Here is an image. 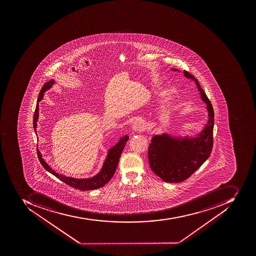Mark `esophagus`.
Masks as SVG:
<instances>
[{"label":"esophagus","instance_id":"esophagus-1","mask_svg":"<svg viewBox=\"0 0 256 256\" xmlns=\"http://www.w3.org/2000/svg\"><path fill=\"white\" fill-rule=\"evenodd\" d=\"M144 128V123L140 120H136L133 122L132 124V129L136 132L138 130H142Z\"/></svg>","mask_w":256,"mask_h":256}]
</instances>
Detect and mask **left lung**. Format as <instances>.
<instances>
[{
    "mask_svg": "<svg viewBox=\"0 0 256 256\" xmlns=\"http://www.w3.org/2000/svg\"><path fill=\"white\" fill-rule=\"evenodd\" d=\"M186 78L195 80L203 101L207 104L209 120L198 138L174 140L166 134L152 137L148 148L150 166L166 182H180L190 178L209 158L213 147L214 110L199 82L185 70Z\"/></svg>",
    "mask_w": 256,
    "mask_h": 256,
    "instance_id": "1",
    "label": "left lung"
}]
</instances>
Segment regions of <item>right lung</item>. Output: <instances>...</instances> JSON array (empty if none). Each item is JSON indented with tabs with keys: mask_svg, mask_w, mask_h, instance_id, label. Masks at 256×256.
Returning <instances> with one entry per match:
<instances>
[{
	"mask_svg": "<svg viewBox=\"0 0 256 256\" xmlns=\"http://www.w3.org/2000/svg\"><path fill=\"white\" fill-rule=\"evenodd\" d=\"M54 83L53 80L46 82L44 84L43 87L40 89V93H39L38 98V104H36V109H35L34 114V128L35 133L36 134V122L38 119V110L39 105L38 102L43 98L44 92L47 90L48 88L51 87L52 84ZM128 140V136H126L124 137H122L120 141L118 142L115 146L112 147V149L110 150L109 154L107 155L106 159L104 162L102 168L100 170V172L96 176H94L92 178H72L70 177H66L64 176L58 174L53 170L51 168L49 167L44 160L42 159V154H40V151L38 150V156L40 164L43 166L46 170H47L48 172L52 173L53 176H56L58 180L68 184L72 188H78L80 190H96V188H101L104 186L105 184H106L112 178V176L115 173L116 167H118V162L120 159V154H122V151L124 148L126 146V144Z\"/></svg>",
	"mask_w": 256,
	"mask_h": 256,
	"instance_id": "right-lung-1",
	"label": "right lung"
}]
</instances>
